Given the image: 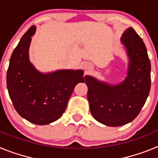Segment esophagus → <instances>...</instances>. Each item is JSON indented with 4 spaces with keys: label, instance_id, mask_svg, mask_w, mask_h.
<instances>
[{
    "label": "esophagus",
    "instance_id": "esophagus-1",
    "mask_svg": "<svg viewBox=\"0 0 158 158\" xmlns=\"http://www.w3.org/2000/svg\"><path fill=\"white\" fill-rule=\"evenodd\" d=\"M85 69L86 70H89V69H92V66L89 65V64H86L85 67Z\"/></svg>",
    "mask_w": 158,
    "mask_h": 158
}]
</instances>
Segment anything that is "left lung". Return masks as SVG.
I'll return each mask as SVG.
<instances>
[{"label":"left lung","instance_id":"1","mask_svg":"<svg viewBox=\"0 0 158 158\" xmlns=\"http://www.w3.org/2000/svg\"><path fill=\"white\" fill-rule=\"evenodd\" d=\"M121 42L129 58L127 76L122 83L111 85L91 76L85 77L92 115L109 127L133 121L144 106L151 85L150 61L142 38L129 27L123 34Z\"/></svg>","mask_w":158,"mask_h":158}]
</instances>
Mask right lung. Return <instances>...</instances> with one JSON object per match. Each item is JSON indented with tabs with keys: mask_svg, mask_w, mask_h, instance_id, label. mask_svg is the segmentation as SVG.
Listing matches in <instances>:
<instances>
[{
	"mask_svg": "<svg viewBox=\"0 0 158 158\" xmlns=\"http://www.w3.org/2000/svg\"><path fill=\"white\" fill-rule=\"evenodd\" d=\"M36 27L31 26L14 49L7 71V88L18 114L29 122L47 125L62 116L83 71L62 69L42 73L29 61L28 50Z\"/></svg>",
	"mask_w": 158,
	"mask_h": 158,
	"instance_id": "right-lung-1",
	"label": "right lung"
}]
</instances>
